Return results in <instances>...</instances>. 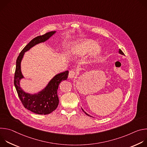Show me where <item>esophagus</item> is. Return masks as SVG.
Returning a JSON list of instances; mask_svg holds the SVG:
<instances>
[{"instance_id":"34e87169","label":"esophagus","mask_w":147,"mask_h":147,"mask_svg":"<svg viewBox=\"0 0 147 147\" xmlns=\"http://www.w3.org/2000/svg\"><path fill=\"white\" fill-rule=\"evenodd\" d=\"M76 76V73L73 71V70H71L69 72V77L70 78H73Z\"/></svg>"}]
</instances>
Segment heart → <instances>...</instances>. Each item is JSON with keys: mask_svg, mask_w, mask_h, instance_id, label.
Returning <instances> with one entry per match:
<instances>
[{"mask_svg": "<svg viewBox=\"0 0 147 147\" xmlns=\"http://www.w3.org/2000/svg\"><path fill=\"white\" fill-rule=\"evenodd\" d=\"M100 52V48L96 42L88 38H82L69 45L66 48V54L70 57L83 56L90 52V56L94 58Z\"/></svg>", "mask_w": 147, "mask_h": 147, "instance_id": "b5f03b06", "label": "heart"}]
</instances>
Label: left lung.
<instances>
[{"instance_id":"1","label":"left lung","mask_w":147,"mask_h":147,"mask_svg":"<svg viewBox=\"0 0 147 147\" xmlns=\"http://www.w3.org/2000/svg\"><path fill=\"white\" fill-rule=\"evenodd\" d=\"M118 52H119V54H120V55H124V53H123V52H122V51H121V49H119V51H118ZM81 109H82V111H83V112H84V113H86V115H87V116H90V117H92V116H91V115H88V113H86V112H85V111H84V110H83V109H82V108H81Z\"/></svg>"}]
</instances>
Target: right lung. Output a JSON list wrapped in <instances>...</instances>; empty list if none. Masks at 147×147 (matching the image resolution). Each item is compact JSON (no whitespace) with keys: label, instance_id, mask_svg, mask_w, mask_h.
Here are the masks:
<instances>
[{"label":"right lung","instance_id":"1","mask_svg":"<svg viewBox=\"0 0 147 147\" xmlns=\"http://www.w3.org/2000/svg\"><path fill=\"white\" fill-rule=\"evenodd\" d=\"M56 32L55 31L49 32L32 39L20 52L16 60L14 84L18 97L26 109L38 115L49 114L57 108L59 101L57 95L58 87L62 81L67 80L69 71H65L56 74L43 89L31 94L25 92L20 87L21 80L25 78L21 69V63L25 52L36 45L47 41Z\"/></svg>","mask_w":147,"mask_h":147}]
</instances>
